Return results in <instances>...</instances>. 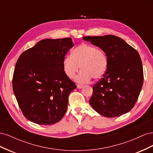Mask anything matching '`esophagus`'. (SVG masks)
Returning a JSON list of instances; mask_svg holds the SVG:
<instances>
[{
	"mask_svg": "<svg viewBox=\"0 0 153 153\" xmlns=\"http://www.w3.org/2000/svg\"><path fill=\"white\" fill-rule=\"evenodd\" d=\"M76 86H77L78 89H82V88L83 87H84V85H80V84H78Z\"/></svg>",
	"mask_w": 153,
	"mask_h": 153,
	"instance_id": "obj_1",
	"label": "esophagus"
}]
</instances>
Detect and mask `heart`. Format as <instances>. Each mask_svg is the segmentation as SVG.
I'll return each mask as SVG.
<instances>
[{
    "instance_id": "1",
    "label": "heart",
    "mask_w": 153,
    "mask_h": 153,
    "mask_svg": "<svg viewBox=\"0 0 153 153\" xmlns=\"http://www.w3.org/2000/svg\"><path fill=\"white\" fill-rule=\"evenodd\" d=\"M72 56L64 57L62 62L64 71L73 78L80 68L82 70L76 77V81L85 83L98 79L103 76L108 67V59L104 51L94 45L82 43L72 50Z\"/></svg>"
}]
</instances>
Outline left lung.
<instances>
[{"label":"left lung","mask_w":153,"mask_h":153,"mask_svg":"<svg viewBox=\"0 0 153 153\" xmlns=\"http://www.w3.org/2000/svg\"><path fill=\"white\" fill-rule=\"evenodd\" d=\"M83 39L103 50L108 59L107 69L103 78L92 88L90 105L106 117L121 116L129 112L143 85L139 53L123 39L114 35L85 36Z\"/></svg>","instance_id":"left-lung-1"}]
</instances>
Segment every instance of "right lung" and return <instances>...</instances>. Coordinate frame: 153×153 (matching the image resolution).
Masks as SVG:
<instances>
[{
    "instance_id": "add662e5",
    "label": "right lung",
    "mask_w": 153,
    "mask_h": 153,
    "mask_svg": "<svg viewBox=\"0 0 153 153\" xmlns=\"http://www.w3.org/2000/svg\"><path fill=\"white\" fill-rule=\"evenodd\" d=\"M74 44L71 38L41 40L23 52L16 63L13 89L24 116L40 125L59 122L65 114L76 85L62 62Z\"/></svg>"
}]
</instances>
